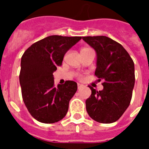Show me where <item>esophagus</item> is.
<instances>
[{"mask_svg": "<svg viewBox=\"0 0 149 149\" xmlns=\"http://www.w3.org/2000/svg\"><path fill=\"white\" fill-rule=\"evenodd\" d=\"M83 86H84V85H83V84H77V87H78V89L82 88Z\"/></svg>", "mask_w": 149, "mask_h": 149, "instance_id": "obj_1", "label": "esophagus"}]
</instances>
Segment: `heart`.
Listing matches in <instances>:
<instances>
[{"mask_svg": "<svg viewBox=\"0 0 149 149\" xmlns=\"http://www.w3.org/2000/svg\"><path fill=\"white\" fill-rule=\"evenodd\" d=\"M86 49V48H84V49ZM81 49V50H82Z\"/></svg>", "mask_w": 149, "mask_h": 149, "instance_id": "1", "label": "heart"}]
</instances>
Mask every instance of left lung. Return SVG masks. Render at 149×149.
Returning <instances> with one entry per match:
<instances>
[{
  "label": "left lung",
  "instance_id": "8db88e82",
  "mask_svg": "<svg viewBox=\"0 0 149 149\" xmlns=\"http://www.w3.org/2000/svg\"><path fill=\"white\" fill-rule=\"evenodd\" d=\"M97 52L95 75L104 80V89L91 86L86 100L89 116L103 124L115 122L128 107L134 86V64L125 48L107 36L83 37Z\"/></svg>",
  "mask_w": 149,
  "mask_h": 149
}]
</instances>
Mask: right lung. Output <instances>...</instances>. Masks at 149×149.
Listing matches in <instances>:
<instances>
[{"instance_id":"right-lung-1","label":"right lung","mask_w":149,"mask_h":149,"mask_svg":"<svg viewBox=\"0 0 149 149\" xmlns=\"http://www.w3.org/2000/svg\"><path fill=\"white\" fill-rule=\"evenodd\" d=\"M81 38L48 36L32 44L23 54L19 75L22 98L29 113L39 122H58L67 113L77 84L67 80L56 87L53 72L62 65L65 52Z\"/></svg>"}]
</instances>
